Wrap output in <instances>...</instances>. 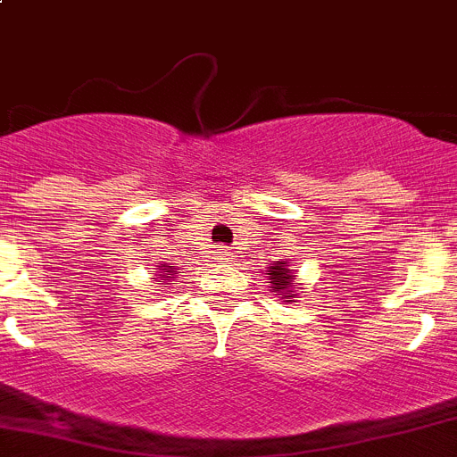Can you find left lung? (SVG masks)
Listing matches in <instances>:
<instances>
[{
  "mask_svg": "<svg viewBox=\"0 0 457 457\" xmlns=\"http://www.w3.org/2000/svg\"><path fill=\"white\" fill-rule=\"evenodd\" d=\"M289 264L291 262H275L266 270V278L270 279V291H275L278 298H285L287 303L295 298V289H298V282H295V275L289 269Z\"/></svg>",
  "mask_w": 457,
  "mask_h": 457,
  "instance_id": "left-lung-1",
  "label": "left lung"
}]
</instances>
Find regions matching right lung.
Masks as SVG:
<instances>
[{"instance_id":"right-lung-1","label":"right lung","mask_w":457,"mask_h":457,"mask_svg":"<svg viewBox=\"0 0 457 457\" xmlns=\"http://www.w3.org/2000/svg\"><path fill=\"white\" fill-rule=\"evenodd\" d=\"M154 273H157L159 278H152V279H154V282H157V285H162V279H168V278H172V275L178 273V269H172V266H166V264H162V266H159L157 270H154Z\"/></svg>"}]
</instances>
